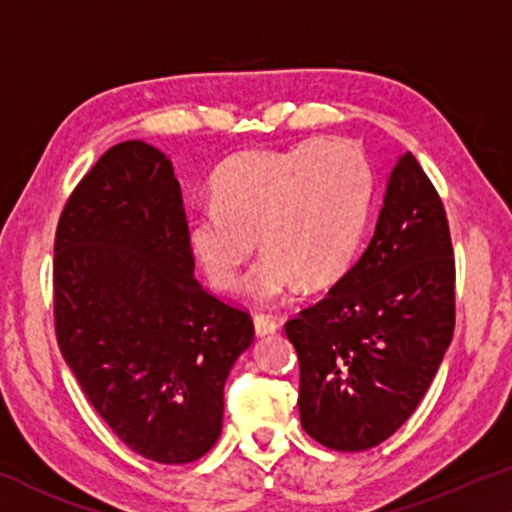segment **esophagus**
I'll return each instance as SVG.
<instances>
[{
	"instance_id": "obj_1",
	"label": "esophagus",
	"mask_w": 512,
	"mask_h": 512,
	"mask_svg": "<svg viewBox=\"0 0 512 512\" xmlns=\"http://www.w3.org/2000/svg\"><path fill=\"white\" fill-rule=\"evenodd\" d=\"M253 325H255L257 336H269V334H276V331H278V322L271 320L269 315H255Z\"/></svg>"
}]
</instances>
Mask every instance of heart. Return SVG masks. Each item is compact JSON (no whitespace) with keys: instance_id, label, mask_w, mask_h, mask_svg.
Here are the masks:
<instances>
[{"instance_id":"b5f03b06","label":"heart","mask_w":512,"mask_h":512,"mask_svg":"<svg viewBox=\"0 0 512 512\" xmlns=\"http://www.w3.org/2000/svg\"><path fill=\"white\" fill-rule=\"evenodd\" d=\"M213 204L187 215L185 239L208 283L232 290L257 236L266 255L250 273L257 301L299 283L320 290L355 259L373 199V171L350 139H308L287 150H250L211 183Z\"/></svg>"}]
</instances>
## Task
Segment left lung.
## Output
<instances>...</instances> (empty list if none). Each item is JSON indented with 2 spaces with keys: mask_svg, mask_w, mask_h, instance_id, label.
I'll use <instances>...</instances> for the list:
<instances>
[{
  "mask_svg": "<svg viewBox=\"0 0 512 512\" xmlns=\"http://www.w3.org/2000/svg\"><path fill=\"white\" fill-rule=\"evenodd\" d=\"M455 331V257L436 187L410 153L387 178L369 248L285 325L301 427L338 452L390 438L429 390Z\"/></svg>",
  "mask_w": 512,
  "mask_h": 512,
  "instance_id": "8db88e82",
  "label": "left lung"
}]
</instances>
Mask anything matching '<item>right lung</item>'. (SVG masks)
<instances>
[{"instance_id":"right-lung-1","label":"right lung","mask_w":512,"mask_h":512,"mask_svg":"<svg viewBox=\"0 0 512 512\" xmlns=\"http://www.w3.org/2000/svg\"><path fill=\"white\" fill-rule=\"evenodd\" d=\"M171 160L146 141L99 157L55 234V334L99 417L136 455L204 457L253 320L197 283Z\"/></svg>"}]
</instances>
